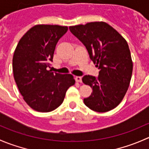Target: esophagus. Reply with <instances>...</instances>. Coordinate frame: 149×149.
<instances>
[{"instance_id": "esophagus-1", "label": "esophagus", "mask_w": 149, "mask_h": 149, "mask_svg": "<svg viewBox=\"0 0 149 149\" xmlns=\"http://www.w3.org/2000/svg\"><path fill=\"white\" fill-rule=\"evenodd\" d=\"M75 79H76V81L79 82V83H81L82 81V79L81 76H76Z\"/></svg>"}]
</instances>
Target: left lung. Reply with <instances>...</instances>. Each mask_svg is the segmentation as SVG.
Returning a JSON list of instances; mask_svg holds the SVG:
<instances>
[{
    "label": "left lung",
    "instance_id": "8db88e82",
    "mask_svg": "<svg viewBox=\"0 0 149 149\" xmlns=\"http://www.w3.org/2000/svg\"><path fill=\"white\" fill-rule=\"evenodd\" d=\"M86 48L90 59L100 69L97 77L84 76V84L91 86V96L84 100L86 106L98 112L116 107L124 98L133 73L130 49L123 36L103 22L69 27Z\"/></svg>",
    "mask_w": 149,
    "mask_h": 149
}]
</instances>
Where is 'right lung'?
Here are the masks:
<instances>
[{
  "label": "right lung",
  "mask_w": 149,
  "mask_h": 149,
  "mask_svg": "<svg viewBox=\"0 0 149 149\" xmlns=\"http://www.w3.org/2000/svg\"><path fill=\"white\" fill-rule=\"evenodd\" d=\"M68 26L38 24L21 38L13 57V77L26 104L34 110L48 112L63 102L68 88L75 84L71 74L47 70L52 62L58 40Z\"/></svg>",
  "instance_id": "1"
}]
</instances>
